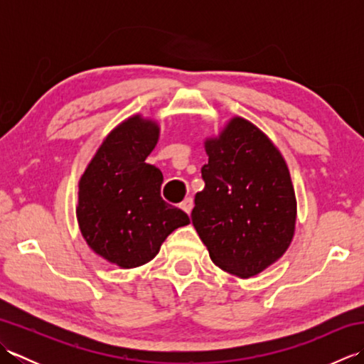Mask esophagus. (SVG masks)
<instances>
[{
    "mask_svg": "<svg viewBox=\"0 0 364 364\" xmlns=\"http://www.w3.org/2000/svg\"><path fill=\"white\" fill-rule=\"evenodd\" d=\"M180 208L181 210L184 211V213H188V214H191V211H192V208H194V200H192L191 197H188V198H184L183 202H181V205H180Z\"/></svg>",
    "mask_w": 364,
    "mask_h": 364,
    "instance_id": "1",
    "label": "esophagus"
}]
</instances>
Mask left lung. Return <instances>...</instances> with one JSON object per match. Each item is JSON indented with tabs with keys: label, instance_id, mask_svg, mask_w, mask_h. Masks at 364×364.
<instances>
[{
	"label": "left lung",
	"instance_id": "8db88e82",
	"mask_svg": "<svg viewBox=\"0 0 364 364\" xmlns=\"http://www.w3.org/2000/svg\"><path fill=\"white\" fill-rule=\"evenodd\" d=\"M205 189L192 225L215 266L250 278L280 259L296 233L297 200L289 168L266 133L231 117L205 139Z\"/></svg>",
	"mask_w": 364,
	"mask_h": 364
}]
</instances>
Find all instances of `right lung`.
<instances>
[{
    "mask_svg": "<svg viewBox=\"0 0 364 364\" xmlns=\"http://www.w3.org/2000/svg\"><path fill=\"white\" fill-rule=\"evenodd\" d=\"M159 133V123L142 114L120 122L78 183L76 219L84 241L120 269L146 264L173 230L189 223L186 213L161 198V170L145 162Z\"/></svg>",
    "mask_w": 364,
    "mask_h": 364,
    "instance_id": "1",
    "label": "right lung"
}]
</instances>
